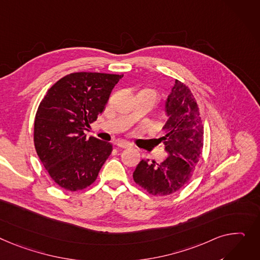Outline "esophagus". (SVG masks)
Returning a JSON list of instances; mask_svg holds the SVG:
<instances>
[{"label":"esophagus","instance_id":"1","mask_svg":"<svg viewBox=\"0 0 260 260\" xmlns=\"http://www.w3.org/2000/svg\"><path fill=\"white\" fill-rule=\"evenodd\" d=\"M115 144H116L117 147H120V148H128V147L132 146L131 143H128L126 141H123V140H117Z\"/></svg>","mask_w":260,"mask_h":260}]
</instances>
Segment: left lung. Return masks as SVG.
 I'll use <instances>...</instances> for the list:
<instances>
[{"label":"left lung","instance_id":"1","mask_svg":"<svg viewBox=\"0 0 260 260\" xmlns=\"http://www.w3.org/2000/svg\"><path fill=\"white\" fill-rule=\"evenodd\" d=\"M166 135L160 140L168 157L160 164L142 160L133 172L134 181L152 196H169L191 178L202 154L204 126L196 99L188 86L176 79L165 101Z\"/></svg>","mask_w":260,"mask_h":260}]
</instances>
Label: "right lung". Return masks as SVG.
Segmentation results:
<instances>
[{"mask_svg": "<svg viewBox=\"0 0 260 260\" xmlns=\"http://www.w3.org/2000/svg\"><path fill=\"white\" fill-rule=\"evenodd\" d=\"M123 75L71 73L48 90L34 120V145L49 176L70 191L95 182L113 150L111 143L86 138L84 131L105 110Z\"/></svg>", "mask_w": 260, "mask_h": 260, "instance_id": "1", "label": "right lung"}]
</instances>
